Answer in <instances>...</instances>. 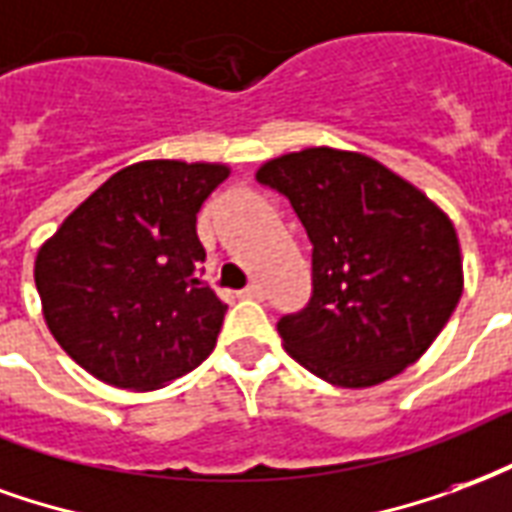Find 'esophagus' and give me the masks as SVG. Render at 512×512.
I'll return each instance as SVG.
<instances>
[{
  "label": "esophagus",
  "mask_w": 512,
  "mask_h": 512,
  "mask_svg": "<svg viewBox=\"0 0 512 512\" xmlns=\"http://www.w3.org/2000/svg\"><path fill=\"white\" fill-rule=\"evenodd\" d=\"M242 297H248V300H261V297H264V289H261L259 283H251L248 289H242Z\"/></svg>",
  "instance_id": "esophagus-1"
}]
</instances>
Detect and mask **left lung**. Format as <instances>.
Returning a JSON list of instances; mask_svg holds the SVG:
<instances>
[{"label": "left lung", "mask_w": 512, "mask_h": 512, "mask_svg": "<svg viewBox=\"0 0 512 512\" xmlns=\"http://www.w3.org/2000/svg\"><path fill=\"white\" fill-rule=\"evenodd\" d=\"M256 179L283 193L313 245V294L278 322L286 352L335 387H374L420 360L464 292L453 220L379 160L308 147Z\"/></svg>", "instance_id": "8db88e82"}]
</instances>
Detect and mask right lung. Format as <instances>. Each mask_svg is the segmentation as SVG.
I'll return each mask as SVG.
<instances>
[{
  "label": "right lung",
  "instance_id": "1",
  "mask_svg": "<svg viewBox=\"0 0 512 512\" xmlns=\"http://www.w3.org/2000/svg\"><path fill=\"white\" fill-rule=\"evenodd\" d=\"M226 177L223 163L141 160L108 177L43 242V319L87 374L144 393L210 357L226 305L201 281L196 215Z\"/></svg>",
  "mask_w": 512,
  "mask_h": 512
}]
</instances>
